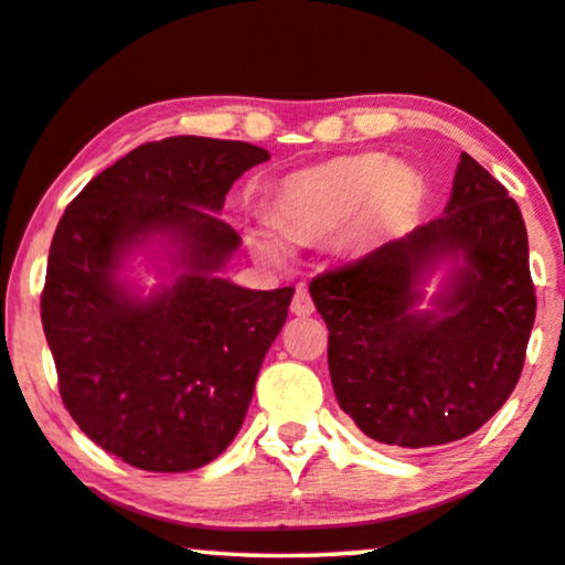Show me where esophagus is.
<instances>
[{"instance_id": "esophagus-1", "label": "esophagus", "mask_w": 565, "mask_h": 565, "mask_svg": "<svg viewBox=\"0 0 565 565\" xmlns=\"http://www.w3.org/2000/svg\"><path fill=\"white\" fill-rule=\"evenodd\" d=\"M291 312L299 315V318H310V315L315 312V305H312V299H310V291H307L305 287H299L295 299H291Z\"/></svg>"}]
</instances>
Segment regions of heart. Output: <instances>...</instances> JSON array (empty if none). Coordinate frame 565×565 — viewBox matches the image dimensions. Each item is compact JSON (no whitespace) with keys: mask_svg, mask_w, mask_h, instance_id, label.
Segmentation results:
<instances>
[{"mask_svg":"<svg viewBox=\"0 0 565 565\" xmlns=\"http://www.w3.org/2000/svg\"><path fill=\"white\" fill-rule=\"evenodd\" d=\"M424 183L385 154L338 157L291 172L270 201V222L291 243H315L343 230V245L370 250L418 212ZM268 253H284L278 237H260Z\"/></svg>","mask_w":565,"mask_h":565,"instance_id":"b5f03b06","label":"heart"}]
</instances>
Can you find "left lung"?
<instances>
[{"instance_id":"left-lung-1","label":"left lung","mask_w":565,"mask_h":565,"mask_svg":"<svg viewBox=\"0 0 565 565\" xmlns=\"http://www.w3.org/2000/svg\"><path fill=\"white\" fill-rule=\"evenodd\" d=\"M450 276L428 311L423 284ZM330 330L338 405L382 445L465 439L507 403L524 366L535 287L527 227L491 172L460 157L445 214L310 281Z\"/></svg>"}]
</instances>
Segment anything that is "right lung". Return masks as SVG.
<instances>
[{"instance_id":"add662e5","label":"right lung","mask_w":565,"mask_h":565,"mask_svg":"<svg viewBox=\"0 0 565 565\" xmlns=\"http://www.w3.org/2000/svg\"><path fill=\"white\" fill-rule=\"evenodd\" d=\"M268 157L245 141H149L89 180L54 232L41 320L58 393L82 431L134 468H204L243 426L295 287L222 278L243 239L220 212ZM152 242L171 250L173 281L139 298L119 270Z\"/></svg>"}]
</instances>
